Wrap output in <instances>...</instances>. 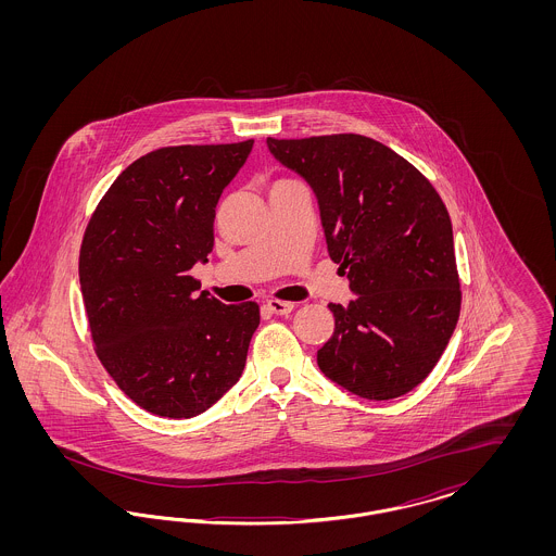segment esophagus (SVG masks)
I'll use <instances>...</instances> for the list:
<instances>
[{"label":"esophagus","mask_w":556,"mask_h":556,"mask_svg":"<svg viewBox=\"0 0 556 556\" xmlns=\"http://www.w3.org/2000/svg\"><path fill=\"white\" fill-rule=\"evenodd\" d=\"M266 308L275 315H290L291 311L295 308L293 302H286V300H268Z\"/></svg>","instance_id":"1"}]
</instances>
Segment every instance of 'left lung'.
Wrapping results in <instances>:
<instances>
[{
	"instance_id": "obj_1",
	"label": "left lung",
	"mask_w": 556,
	"mask_h": 556,
	"mask_svg": "<svg viewBox=\"0 0 556 556\" xmlns=\"http://www.w3.org/2000/svg\"><path fill=\"white\" fill-rule=\"evenodd\" d=\"M275 159L315 189L329 258L356 298L329 304L320 370L348 392L392 400L438 365L460 315L452 223L408 160L356 132L268 137Z\"/></svg>"
}]
</instances>
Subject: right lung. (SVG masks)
Segmentation results:
<instances>
[{
    "label": "right lung",
    "mask_w": 556,
    "mask_h": 556,
    "mask_svg": "<svg viewBox=\"0 0 556 556\" xmlns=\"http://www.w3.org/2000/svg\"><path fill=\"white\" fill-rule=\"evenodd\" d=\"M254 139L168 146L129 164L91 214L79 252L93 350L143 410L189 419L236 383L261 323L256 302L223 304L191 266L214 245V214Z\"/></svg>",
    "instance_id": "1"
}]
</instances>
